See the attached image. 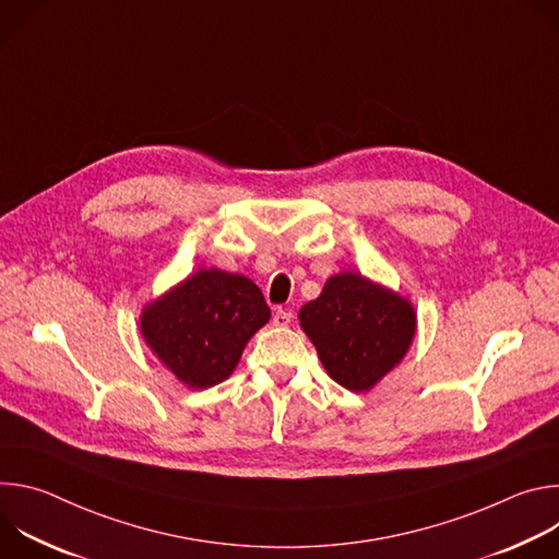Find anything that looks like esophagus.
<instances>
[{
  "label": "esophagus",
  "mask_w": 559,
  "mask_h": 559,
  "mask_svg": "<svg viewBox=\"0 0 559 559\" xmlns=\"http://www.w3.org/2000/svg\"><path fill=\"white\" fill-rule=\"evenodd\" d=\"M274 325H278V328H287L292 321H294V313H292V309H283V307H278L276 311H274Z\"/></svg>",
  "instance_id": "34e87169"
}]
</instances>
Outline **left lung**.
<instances>
[{
    "label": "left lung",
    "instance_id": "1",
    "mask_svg": "<svg viewBox=\"0 0 559 559\" xmlns=\"http://www.w3.org/2000/svg\"><path fill=\"white\" fill-rule=\"evenodd\" d=\"M298 321L325 371L356 393L401 362L416 334L414 305L358 272L332 276Z\"/></svg>",
    "mask_w": 559,
    "mask_h": 559
}]
</instances>
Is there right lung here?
<instances>
[{
	"instance_id": "add662e5",
	"label": "right lung",
	"mask_w": 559,
	"mask_h": 559,
	"mask_svg": "<svg viewBox=\"0 0 559 559\" xmlns=\"http://www.w3.org/2000/svg\"><path fill=\"white\" fill-rule=\"evenodd\" d=\"M270 316L250 278L210 267L145 305L139 328L152 354L183 384L207 389L229 378Z\"/></svg>"
}]
</instances>
